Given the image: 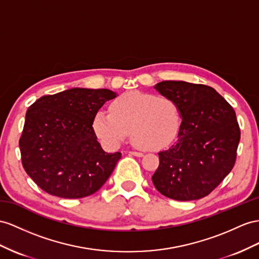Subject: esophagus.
Listing matches in <instances>:
<instances>
[{
	"label": "esophagus",
	"mask_w": 259,
	"mask_h": 259,
	"mask_svg": "<svg viewBox=\"0 0 259 259\" xmlns=\"http://www.w3.org/2000/svg\"><path fill=\"white\" fill-rule=\"evenodd\" d=\"M130 155H134V156H137V157H142L143 156V153H141V152H136V151H131L129 152Z\"/></svg>",
	"instance_id": "obj_1"
}]
</instances>
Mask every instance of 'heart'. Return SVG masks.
I'll return each instance as SVG.
<instances>
[{
	"mask_svg": "<svg viewBox=\"0 0 259 259\" xmlns=\"http://www.w3.org/2000/svg\"><path fill=\"white\" fill-rule=\"evenodd\" d=\"M93 128L105 147L115 149L131 131L136 147L156 151L173 142L181 128V111L173 99L129 92L110 104V112L99 110Z\"/></svg>",
	"mask_w": 259,
	"mask_h": 259,
	"instance_id": "obj_1",
	"label": "heart"
}]
</instances>
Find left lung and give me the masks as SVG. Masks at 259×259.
Returning <instances> with one entry per match:
<instances>
[{
  "label": "left lung",
  "instance_id": "8db88e82",
  "mask_svg": "<svg viewBox=\"0 0 259 259\" xmlns=\"http://www.w3.org/2000/svg\"><path fill=\"white\" fill-rule=\"evenodd\" d=\"M154 89L178 105L182 122L176 142L158 153L152 182L174 200L208 196L234 166L241 138L235 111L207 85L163 81Z\"/></svg>",
  "mask_w": 259,
  "mask_h": 259
}]
</instances>
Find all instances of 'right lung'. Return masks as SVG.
I'll return each instance as SVG.
<instances>
[{
    "instance_id": "obj_1",
    "label": "right lung",
    "mask_w": 259,
    "mask_h": 259,
    "mask_svg": "<svg viewBox=\"0 0 259 259\" xmlns=\"http://www.w3.org/2000/svg\"><path fill=\"white\" fill-rule=\"evenodd\" d=\"M117 97L107 89L74 88L42 96L26 112L19 139L26 173L46 193L66 199L93 195L108 180L121 153H106L93 121Z\"/></svg>"
}]
</instances>
